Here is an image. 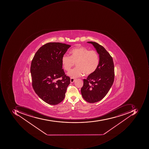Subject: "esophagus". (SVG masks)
Here are the masks:
<instances>
[{
  "label": "esophagus",
  "mask_w": 149,
  "mask_h": 149,
  "mask_svg": "<svg viewBox=\"0 0 149 149\" xmlns=\"http://www.w3.org/2000/svg\"><path fill=\"white\" fill-rule=\"evenodd\" d=\"M75 80H76V79H74V78H71V79H70V82H71V83H72L75 81Z\"/></svg>",
  "instance_id": "esophagus-1"
}]
</instances>
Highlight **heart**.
<instances>
[{
  "label": "heart",
  "mask_w": 149,
  "mask_h": 149,
  "mask_svg": "<svg viewBox=\"0 0 149 149\" xmlns=\"http://www.w3.org/2000/svg\"><path fill=\"white\" fill-rule=\"evenodd\" d=\"M71 56L64 55L61 61L63 68L68 71L76 63L77 67L70 70L68 75L71 78H77L86 75H91L97 70L99 63L98 54L94 51H90L84 47H79L70 52Z\"/></svg>",
  "instance_id": "heart-1"
}]
</instances>
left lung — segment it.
I'll return each mask as SVG.
<instances>
[{"label":"left lung","mask_w":149,"mask_h":149,"mask_svg":"<svg viewBox=\"0 0 149 149\" xmlns=\"http://www.w3.org/2000/svg\"><path fill=\"white\" fill-rule=\"evenodd\" d=\"M95 48L99 55V63L97 70L84 79L81 93L86 101L94 103L105 97L114 82L115 73L113 58L101 45L88 42Z\"/></svg>","instance_id":"obj_1"}]
</instances>
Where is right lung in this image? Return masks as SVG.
<instances>
[{
  "label": "right lung",
  "instance_id": "add662e5",
  "mask_svg": "<svg viewBox=\"0 0 149 149\" xmlns=\"http://www.w3.org/2000/svg\"><path fill=\"white\" fill-rule=\"evenodd\" d=\"M70 47L62 43H47L36 52L31 62L33 90L40 98L50 105H57L63 100L70 84V77L62 69L61 59Z\"/></svg>",
  "mask_w": 149,
  "mask_h": 149
}]
</instances>
